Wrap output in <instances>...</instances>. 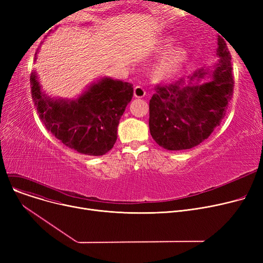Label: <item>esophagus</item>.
Listing matches in <instances>:
<instances>
[{"instance_id": "esophagus-1", "label": "esophagus", "mask_w": 263, "mask_h": 263, "mask_svg": "<svg viewBox=\"0 0 263 263\" xmlns=\"http://www.w3.org/2000/svg\"><path fill=\"white\" fill-rule=\"evenodd\" d=\"M133 93H134V97H135V98H143V97H145V96H146V90H145L142 86L137 85V86H135V87H134V91H133Z\"/></svg>"}]
</instances>
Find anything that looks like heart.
<instances>
[{
	"label": "heart",
	"instance_id": "obj_1",
	"mask_svg": "<svg viewBox=\"0 0 263 263\" xmlns=\"http://www.w3.org/2000/svg\"><path fill=\"white\" fill-rule=\"evenodd\" d=\"M166 46V44H163ZM187 61V51L182 47L172 48L163 53L156 68L155 76L158 79L167 78L178 72Z\"/></svg>",
	"mask_w": 263,
	"mask_h": 263
}]
</instances>
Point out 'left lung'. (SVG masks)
<instances>
[{
  "instance_id": "obj_1",
  "label": "left lung",
  "mask_w": 263,
  "mask_h": 263,
  "mask_svg": "<svg viewBox=\"0 0 263 263\" xmlns=\"http://www.w3.org/2000/svg\"><path fill=\"white\" fill-rule=\"evenodd\" d=\"M215 54L218 61L213 70L201 68L187 80L156 86L149 102V130L159 146L167 150L191 149L208 139L222 122L234 80L231 55L220 36ZM204 77L209 80L200 85Z\"/></svg>"
}]
</instances>
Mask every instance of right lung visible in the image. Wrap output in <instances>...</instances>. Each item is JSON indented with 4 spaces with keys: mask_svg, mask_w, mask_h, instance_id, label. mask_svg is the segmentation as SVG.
Returning a JSON list of instances; mask_svg holds the SVG:
<instances>
[{
    "mask_svg": "<svg viewBox=\"0 0 263 263\" xmlns=\"http://www.w3.org/2000/svg\"><path fill=\"white\" fill-rule=\"evenodd\" d=\"M30 81L39 118L65 146L87 156H103L113 148L120 117L133 97L132 84L102 78L79 98L63 100L41 91L35 71Z\"/></svg>",
    "mask_w": 263,
    "mask_h": 263,
    "instance_id": "1",
    "label": "right lung"
}]
</instances>
